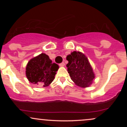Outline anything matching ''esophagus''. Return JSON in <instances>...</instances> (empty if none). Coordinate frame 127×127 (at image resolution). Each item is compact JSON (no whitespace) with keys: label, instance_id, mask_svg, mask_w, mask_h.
Segmentation results:
<instances>
[{"label":"esophagus","instance_id":"34e87169","mask_svg":"<svg viewBox=\"0 0 127 127\" xmlns=\"http://www.w3.org/2000/svg\"><path fill=\"white\" fill-rule=\"evenodd\" d=\"M59 65H60L61 67H63L65 66V63H64V62H62V63L59 64Z\"/></svg>","mask_w":127,"mask_h":127}]
</instances>
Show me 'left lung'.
<instances>
[{"mask_svg": "<svg viewBox=\"0 0 127 127\" xmlns=\"http://www.w3.org/2000/svg\"><path fill=\"white\" fill-rule=\"evenodd\" d=\"M67 71L76 85L82 88L90 86L95 78L88 58L80 51H73L66 57Z\"/></svg>", "mask_w": 127, "mask_h": 127, "instance_id": "1", "label": "left lung"}]
</instances>
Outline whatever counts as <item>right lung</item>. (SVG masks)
Segmentation results:
<instances>
[{
  "mask_svg": "<svg viewBox=\"0 0 127 127\" xmlns=\"http://www.w3.org/2000/svg\"><path fill=\"white\" fill-rule=\"evenodd\" d=\"M59 66L46 54L34 57L29 61L26 67V76L31 83L43 87L48 86L53 82Z\"/></svg>",
  "mask_w": 127,
  "mask_h": 127,
  "instance_id": "1",
  "label": "right lung"
}]
</instances>
